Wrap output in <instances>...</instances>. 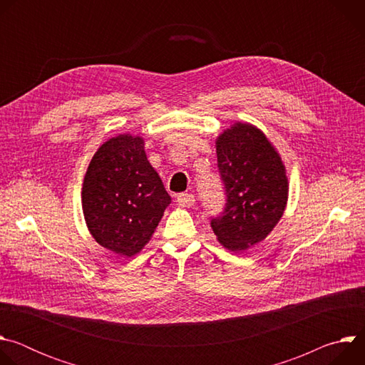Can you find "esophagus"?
<instances>
[{
    "label": "esophagus",
    "instance_id": "esophagus-1",
    "mask_svg": "<svg viewBox=\"0 0 365 365\" xmlns=\"http://www.w3.org/2000/svg\"><path fill=\"white\" fill-rule=\"evenodd\" d=\"M178 203L185 206V207H190L195 203V196L192 193H179L176 197Z\"/></svg>",
    "mask_w": 365,
    "mask_h": 365
}]
</instances>
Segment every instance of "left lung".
Here are the masks:
<instances>
[{"label":"left lung","mask_w":365,"mask_h":365,"mask_svg":"<svg viewBox=\"0 0 365 365\" xmlns=\"http://www.w3.org/2000/svg\"><path fill=\"white\" fill-rule=\"evenodd\" d=\"M217 155L225 206L211 227L225 248L244 251L263 241L284 212V166L266 135L242 123L218 137Z\"/></svg>","instance_id":"1"}]
</instances>
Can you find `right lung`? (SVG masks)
Wrapping results in <instances>:
<instances>
[{
    "label": "right lung",
    "instance_id": "1",
    "mask_svg": "<svg viewBox=\"0 0 365 365\" xmlns=\"http://www.w3.org/2000/svg\"><path fill=\"white\" fill-rule=\"evenodd\" d=\"M140 137L118 135L102 144L88 166L82 207L98 244L120 255L137 254L170 203Z\"/></svg>",
    "mask_w": 365,
    "mask_h": 365
}]
</instances>
